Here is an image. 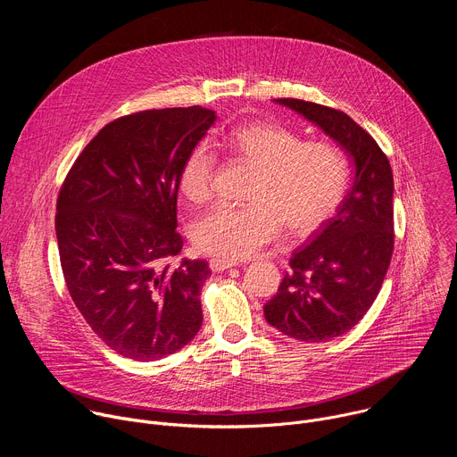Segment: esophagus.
<instances>
[{
	"label": "esophagus",
	"instance_id": "obj_1",
	"mask_svg": "<svg viewBox=\"0 0 457 457\" xmlns=\"http://www.w3.org/2000/svg\"><path fill=\"white\" fill-rule=\"evenodd\" d=\"M235 266H238L237 260H222V258H212V260H210V268H212V271H215V273L226 271V270L235 268Z\"/></svg>",
	"mask_w": 457,
	"mask_h": 457
}]
</instances>
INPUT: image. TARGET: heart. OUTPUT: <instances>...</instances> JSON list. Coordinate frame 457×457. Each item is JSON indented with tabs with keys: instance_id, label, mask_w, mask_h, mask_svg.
I'll return each instance as SVG.
<instances>
[{
	"instance_id": "1",
	"label": "heart",
	"mask_w": 457,
	"mask_h": 457,
	"mask_svg": "<svg viewBox=\"0 0 457 457\" xmlns=\"http://www.w3.org/2000/svg\"><path fill=\"white\" fill-rule=\"evenodd\" d=\"M213 145L249 164L253 175L244 206H217L191 226V242L204 254L238 260L268 244L280 228L307 235L329 220L351 184V164L328 141H302L278 122H251L229 129ZM213 152L201 143L186 155L179 189L191 204L212 195Z\"/></svg>"
}]
</instances>
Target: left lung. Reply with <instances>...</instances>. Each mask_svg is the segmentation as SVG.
<instances>
[{
    "instance_id": "1",
    "label": "left lung",
    "mask_w": 457,
    "mask_h": 457,
    "mask_svg": "<svg viewBox=\"0 0 457 457\" xmlns=\"http://www.w3.org/2000/svg\"><path fill=\"white\" fill-rule=\"evenodd\" d=\"M329 136L354 168L333 219L289 258L278 293L264 305L270 325L300 342L351 331L376 300L395 249V179L378 143L347 113L300 99H273Z\"/></svg>"
}]
</instances>
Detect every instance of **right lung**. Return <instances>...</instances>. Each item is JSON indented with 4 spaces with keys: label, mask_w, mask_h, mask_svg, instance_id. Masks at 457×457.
Wrapping results in <instances>:
<instances>
[{
    "label": "right lung",
    "mask_w": 457,
    "mask_h": 457,
    "mask_svg": "<svg viewBox=\"0 0 457 457\" xmlns=\"http://www.w3.org/2000/svg\"><path fill=\"white\" fill-rule=\"evenodd\" d=\"M217 113L203 106L124 115L87 145L64 179L55 215L61 268L92 331L115 353L161 360L203 325L206 260H170L179 171Z\"/></svg>",
    "instance_id": "obj_1"
}]
</instances>
